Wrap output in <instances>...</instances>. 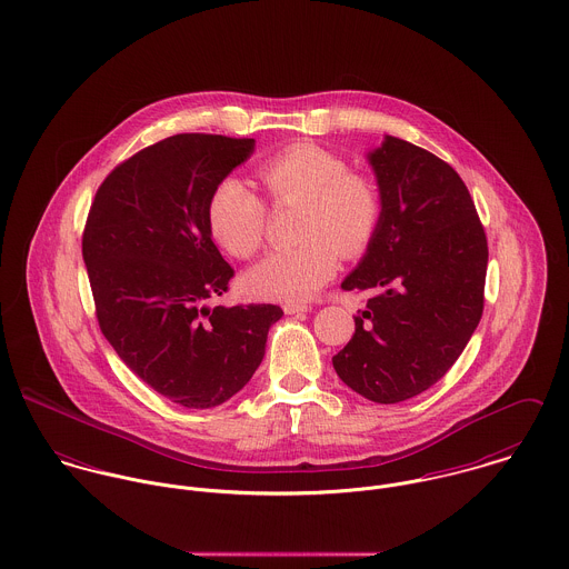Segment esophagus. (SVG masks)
<instances>
[{
    "label": "esophagus",
    "instance_id": "obj_1",
    "mask_svg": "<svg viewBox=\"0 0 569 569\" xmlns=\"http://www.w3.org/2000/svg\"><path fill=\"white\" fill-rule=\"evenodd\" d=\"M282 309H284L287 316H296V313H307V311H311L309 305H298V302H287Z\"/></svg>",
    "mask_w": 569,
    "mask_h": 569
}]
</instances>
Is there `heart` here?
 I'll list each match as a JSON object with an SVG mask.
<instances>
[{"mask_svg": "<svg viewBox=\"0 0 569 569\" xmlns=\"http://www.w3.org/2000/svg\"><path fill=\"white\" fill-rule=\"evenodd\" d=\"M258 179L273 206H300V243L249 269L247 289L267 300H309L332 278L339 256L355 258L372 243L381 221L379 190L370 177L313 144H293L269 158L260 163ZM206 219L212 239L234 258H251L264 243L267 208L237 177L214 186Z\"/></svg>", "mask_w": 569, "mask_h": 569, "instance_id": "obj_1", "label": "heart"}]
</instances>
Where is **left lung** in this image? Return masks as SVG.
I'll return each instance as SVG.
<instances>
[{
	"instance_id": "obj_1",
	"label": "left lung",
	"mask_w": 569,
	"mask_h": 569,
	"mask_svg": "<svg viewBox=\"0 0 569 569\" xmlns=\"http://www.w3.org/2000/svg\"><path fill=\"white\" fill-rule=\"evenodd\" d=\"M368 162L381 221L341 289L370 300L332 368L357 395L390 406L429 390L462 355L485 311L488 244L449 163L392 136Z\"/></svg>"
}]
</instances>
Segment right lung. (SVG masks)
Returning a JSON list of instances; mask_svg holds the SVG:
<instances>
[{
  "label": "right lung",
  "mask_w": 569,
  "mask_h": 569,
  "mask_svg": "<svg viewBox=\"0 0 569 569\" xmlns=\"http://www.w3.org/2000/svg\"><path fill=\"white\" fill-rule=\"evenodd\" d=\"M253 153L251 138L179 133L116 166L82 232L96 318L149 388L192 409L243 390L264 357L276 305L208 307L234 269L206 219L208 199Z\"/></svg>",
  "instance_id": "add662e5"
}]
</instances>
